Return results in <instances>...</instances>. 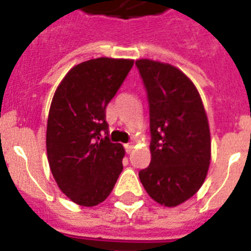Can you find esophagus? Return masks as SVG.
Returning a JSON list of instances; mask_svg holds the SVG:
<instances>
[{"label": "esophagus", "instance_id": "esophagus-1", "mask_svg": "<svg viewBox=\"0 0 251 251\" xmlns=\"http://www.w3.org/2000/svg\"><path fill=\"white\" fill-rule=\"evenodd\" d=\"M133 149H134L133 143H126V145H125V150H126V152H127V153L133 152Z\"/></svg>", "mask_w": 251, "mask_h": 251}]
</instances>
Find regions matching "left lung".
<instances>
[{
	"label": "left lung",
	"instance_id": "1",
	"mask_svg": "<svg viewBox=\"0 0 251 251\" xmlns=\"http://www.w3.org/2000/svg\"><path fill=\"white\" fill-rule=\"evenodd\" d=\"M147 90L151 163L139 179L161 206L191 198L206 179L211 161L210 126L197 87L179 69L143 58L135 61Z\"/></svg>",
	"mask_w": 251,
	"mask_h": 251
}]
</instances>
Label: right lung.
Listing matches in <instances>:
<instances>
[{"label": "right lung", "mask_w": 251, "mask_h": 251, "mask_svg": "<svg viewBox=\"0 0 251 251\" xmlns=\"http://www.w3.org/2000/svg\"><path fill=\"white\" fill-rule=\"evenodd\" d=\"M134 61L99 57L75 65L52 99L47 124V155L60 190L84 207L98 206L113 190L125 149L108 135L105 108Z\"/></svg>", "instance_id": "right-lung-1"}]
</instances>
